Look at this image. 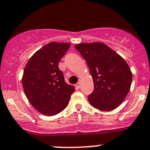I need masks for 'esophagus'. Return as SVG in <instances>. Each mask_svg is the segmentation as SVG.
Segmentation results:
<instances>
[{"instance_id": "1", "label": "esophagus", "mask_w": 150, "mask_h": 150, "mask_svg": "<svg viewBox=\"0 0 150 150\" xmlns=\"http://www.w3.org/2000/svg\"><path fill=\"white\" fill-rule=\"evenodd\" d=\"M80 87H81V83L80 82H78V83L75 84V87H76L77 89H79L80 88Z\"/></svg>"}]
</instances>
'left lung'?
Here are the masks:
<instances>
[{"instance_id": "8db88e82", "label": "left lung", "mask_w": 150, "mask_h": 150, "mask_svg": "<svg viewBox=\"0 0 150 150\" xmlns=\"http://www.w3.org/2000/svg\"><path fill=\"white\" fill-rule=\"evenodd\" d=\"M86 60L94 83L88 96L95 108L109 111L117 108L127 96L132 74L122 57L102 42L81 43L75 46Z\"/></svg>"}]
</instances>
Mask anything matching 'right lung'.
Returning a JSON list of instances; mask_svg holds the SVG:
<instances>
[{"label":"right lung","instance_id":"1","mask_svg":"<svg viewBox=\"0 0 150 150\" xmlns=\"http://www.w3.org/2000/svg\"><path fill=\"white\" fill-rule=\"evenodd\" d=\"M69 43L50 42L30 57L25 68L22 85L33 107L44 115L54 116L67 108L75 87L69 85L59 62Z\"/></svg>","mask_w":150,"mask_h":150}]
</instances>
